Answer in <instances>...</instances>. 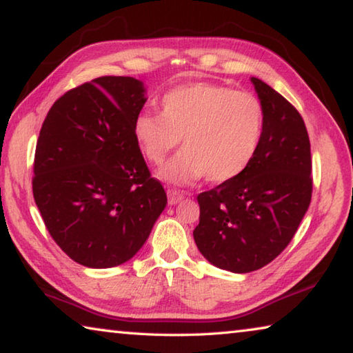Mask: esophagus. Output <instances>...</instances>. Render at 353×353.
Listing matches in <instances>:
<instances>
[{
    "mask_svg": "<svg viewBox=\"0 0 353 353\" xmlns=\"http://www.w3.org/2000/svg\"><path fill=\"white\" fill-rule=\"evenodd\" d=\"M166 193H168V202L171 205H174V204H177V202H181L183 199V193H182V191H179V190L170 188L168 191H166Z\"/></svg>",
    "mask_w": 353,
    "mask_h": 353,
    "instance_id": "esophagus-1",
    "label": "esophagus"
}]
</instances>
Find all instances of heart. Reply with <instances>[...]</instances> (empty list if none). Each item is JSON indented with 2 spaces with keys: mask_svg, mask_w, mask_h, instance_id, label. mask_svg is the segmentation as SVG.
I'll use <instances>...</instances> for the list:
<instances>
[{
  "mask_svg": "<svg viewBox=\"0 0 353 353\" xmlns=\"http://www.w3.org/2000/svg\"><path fill=\"white\" fill-rule=\"evenodd\" d=\"M266 113L249 92L198 82L172 88L160 113L141 112L134 137L148 162L162 163L182 139L183 151L162 170L166 181L185 183L207 177L223 183L246 171L259 151Z\"/></svg>",
  "mask_w": 353,
  "mask_h": 353,
  "instance_id": "heart-1",
  "label": "heart"
}]
</instances>
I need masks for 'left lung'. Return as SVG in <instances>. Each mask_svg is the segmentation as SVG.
<instances>
[{
  "mask_svg": "<svg viewBox=\"0 0 353 353\" xmlns=\"http://www.w3.org/2000/svg\"><path fill=\"white\" fill-rule=\"evenodd\" d=\"M265 107L259 151L246 171L198 196L196 246L212 265L252 272L288 246L312 201V151L301 113L252 77Z\"/></svg>",
  "mask_w": 353,
  "mask_h": 353,
  "instance_id": "8db88e82",
  "label": "left lung"
}]
</instances>
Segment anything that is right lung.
I'll use <instances>...</instances> for the list:
<instances>
[{
  "instance_id": "right-lung-1",
  "label": "right lung",
  "mask_w": 353,
  "mask_h": 353,
  "mask_svg": "<svg viewBox=\"0 0 353 353\" xmlns=\"http://www.w3.org/2000/svg\"><path fill=\"white\" fill-rule=\"evenodd\" d=\"M145 103L140 81L103 76L59 98L41 124L34 199L52 240L79 265L132 259L166 205L134 137Z\"/></svg>"
}]
</instances>
